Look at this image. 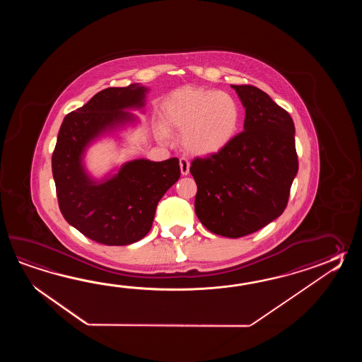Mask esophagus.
I'll list each match as a JSON object with an SVG mask.
<instances>
[{
    "label": "esophagus",
    "instance_id": "34e87169",
    "mask_svg": "<svg viewBox=\"0 0 362 362\" xmlns=\"http://www.w3.org/2000/svg\"><path fill=\"white\" fill-rule=\"evenodd\" d=\"M180 170L181 173L186 176L189 175V170H190V163L186 159V158H180Z\"/></svg>",
    "mask_w": 362,
    "mask_h": 362
}]
</instances>
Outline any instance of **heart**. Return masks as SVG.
I'll use <instances>...</instances> for the list:
<instances>
[{"instance_id": "heart-1", "label": "heart", "mask_w": 362, "mask_h": 362, "mask_svg": "<svg viewBox=\"0 0 362 362\" xmlns=\"http://www.w3.org/2000/svg\"><path fill=\"white\" fill-rule=\"evenodd\" d=\"M163 122L182 133L190 154L207 156L223 151L238 133L240 106L229 93L182 88L164 102Z\"/></svg>"}]
</instances>
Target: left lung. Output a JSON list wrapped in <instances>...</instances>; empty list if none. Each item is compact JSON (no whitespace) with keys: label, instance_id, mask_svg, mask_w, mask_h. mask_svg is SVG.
<instances>
[{"label":"left lung","instance_id":"obj_1","mask_svg":"<svg viewBox=\"0 0 362 362\" xmlns=\"http://www.w3.org/2000/svg\"><path fill=\"white\" fill-rule=\"evenodd\" d=\"M246 108L245 131L223 151L195 158V214L208 230L240 238L285 211L299 162L290 114L262 89L231 85Z\"/></svg>","mask_w":362,"mask_h":362}]
</instances>
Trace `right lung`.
<instances>
[{
    "instance_id": "1",
    "label": "right lung",
    "mask_w": 362,
    "mask_h": 362,
    "mask_svg": "<svg viewBox=\"0 0 362 362\" xmlns=\"http://www.w3.org/2000/svg\"><path fill=\"white\" fill-rule=\"evenodd\" d=\"M146 92L134 84L103 89L66 115L58 133L52 170L62 215L85 237L102 245L127 246L144 238L159 200L181 175L177 158L132 160L100 184L83 167L85 147L103 132L133 122V115L124 110L142 107Z\"/></svg>"
}]
</instances>
